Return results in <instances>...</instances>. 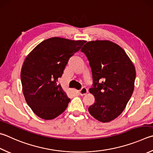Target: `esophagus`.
<instances>
[{"instance_id": "34e87169", "label": "esophagus", "mask_w": 153, "mask_h": 153, "mask_svg": "<svg viewBox=\"0 0 153 153\" xmlns=\"http://www.w3.org/2000/svg\"><path fill=\"white\" fill-rule=\"evenodd\" d=\"M88 92V90H87V88H82V90H80L79 91V94L81 96H84V95H85V94H87Z\"/></svg>"}]
</instances>
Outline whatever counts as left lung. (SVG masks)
Returning a JSON list of instances; mask_svg holds the SVG:
<instances>
[{"instance_id": "1", "label": "left lung", "mask_w": 153, "mask_h": 153, "mask_svg": "<svg viewBox=\"0 0 153 153\" xmlns=\"http://www.w3.org/2000/svg\"><path fill=\"white\" fill-rule=\"evenodd\" d=\"M90 62L95 102L88 108L101 123H109L123 112L133 93L136 70L124 49L108 40L86 43L81 49Z\"/></svg>"}]
</instances>
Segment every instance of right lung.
I'll return each instance as SVG.
<instances>
[{
  "label": "right lung",
  "mask_w": 153,
  "mask_h": 153,
  "mask_svg": "<svg viewBox=\"0 0 153 153\" xmlns=\"http://www.w3.org/2000/svg\"><path fill=\"white\" fill-rule=\"evenodd\" d=\"M86 41L51 37L37 45L26 57L22 66L23 92L33 112L44 120H52L67 108L70 101L58 78L68 60Z\"/></svg>",
  "instance_id": "add662e5"
}]
</instances>
